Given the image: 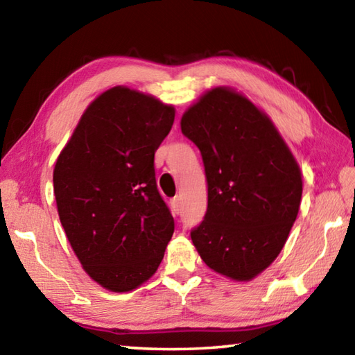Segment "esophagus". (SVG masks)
Segmentation results:
<instances>
[{"instance_id": "34e87169", "label": "esophagus", "mask_w": 355, "mask_h": 355, "mask_svg": "<svg viewBox=\"0 0 355 355\" xmlns=\"http://www.w3.org/2000/svg\"><path fill=\"white\" fill-rule=\"evenodd\" d=\"M171 208H172L173 214H178L180 211H182V197H180V196L173 197L172 202H171Z\"/></svg>"}]
</instances>
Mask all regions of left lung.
I'll return each instance as SVG.
<instances>
[{
  "instance_id": "left-lung-1",
  "label": "left lung",
  "mask_w": 355,
  "mask_h": 355,
  "mask_svg": "<svg viewBox=\"0 0 355 355\" xmlns=\"http://www.w3.org/2000/svg\"><path fill=\"white\" fill-rule=\"evenodd\" d=\"M182 131L199 147L208 208L191 232L209 269L249 282L279 257L297 218L302 172L271 117L244 94L218 86L183 112Z\"/></svg>"
}]
</instances>
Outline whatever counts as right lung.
Segmentation results:
<instances>
[{
  "label": "right lung",
  "mask_w": 355,
  "mask_h": 355,
  "mask_svg": "<svg viewBox=\"0 0 355 355\" xmlns=\"http://www.w3.org/2000/svg\"><path fill=\"white\" fill-rule=\"evenodd\" d=\"M175 107L114 86L91 101L59 153L53 186L65 236L86 274L112 293L156 272L173 218L155 178V152Z\"/></svg>",
  "instance_id": "1"
}]
</instances>
